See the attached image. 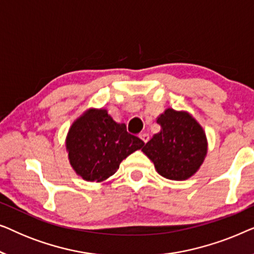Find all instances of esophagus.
I'll return each mask as SVG.
<instances>
[{"label":"esophagus","instance_id":"34e87169","mask_svg":"<svg viewBox=\"0 0 254 254\" xmlns=\"http://www.w3.org/2000/svg\"><path fill=\"white\" fill-rule=\"evenodd\" d=\"M140 138L144 142V143H147V142L149 141V135L147 133H142V134H140Z\"/></svg>","mask_w":254,"mask_h":254}]
</instances>
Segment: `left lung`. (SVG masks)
I'll list each match as a JSON object with an SVG mask.
<instances>
[{"label": "left lung", "mask_w": 254, "mask_h": 254, "mask_svg": "<svg viewBox=\"0 0 254 254\" xmlns=\"http://www.w3.org/2000/svg\"><path fill=\"white\" fill-rule=\"evenodd\" d=\"M157 124L161 131L152 136L142 151L164 178L189 179L199 170L207 154L202 127L190 114L172 109L165 110Z\"/></svg>", "instance_id": "left-lung-1"}]
</instances>
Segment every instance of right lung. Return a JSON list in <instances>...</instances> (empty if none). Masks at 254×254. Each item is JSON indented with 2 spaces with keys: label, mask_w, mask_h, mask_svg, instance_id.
I'll use <instances>...</instances> for the list:
<instances>
[{
  "label": "right lung",
  "mask_w": 254,
  "mask_h": 254,
  "mask_svg": "<svg viewBox=\"0 0 254 254\" xmlns=\"http://www.w3.org/2000/svg\"><path fill=\"white\" fill-rule=\"evenodd\" d=\"M68 157L72 169L86 182H103L116 173L120 163L144 142L118 124L106 110L83 113L68 131Z\"/></svg>",
  "instance_id": "add662e5"
}]
</instances>
